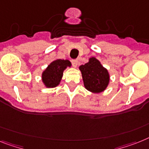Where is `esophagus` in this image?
<instances>
[{
	"mask_svg": "<svg viewBox=\"0 0 149 149\" xmlns=\"http://www.w3.org/2000/svg\"><path fill=\"white\" fill-rule=\"evenodd\" d=\"M72 65H73V66L74 68L77 67V65H78V60H77V59L72 60Z\"/></svg>",
	"mask_w": 149,
	"mask_h": 149,
	"instance_id": "esophagus-1",
	"label": "esophagus"
}]
</instances>
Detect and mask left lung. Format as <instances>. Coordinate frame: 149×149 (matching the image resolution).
<instances>
[{"mask_svg": "<svg viewBox=\"0 0 149 149\" xmlns=\"http://www.w3.org/2000/svg\"><path fill=\"white\" fill-rule=\"evenodd\" d=\"M84 85L94 94L104 92L110 84V76L108 70L102 65L95 57H91L88 62L79 66Z\"/></svg>", "mask_w": 149, "mask_h": 149, "instance_id": "obj_1", "label": "left lung"}]
</instances>
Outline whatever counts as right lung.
<instances>
[{
  "mask_svg": "<svg viewBox=\"0 0 149 149\" xmlns=\"http://www.w3.org/2000/svg\"><path fill=\"white\" fill-rule=\"evenodd\" d=\"M72 67L69 60L55 59L47 66L42 73V81L45 88H53L59 85L64 71Z\"/></svg>",
  "mask_w": 149,
  "mask_h": 149,
  "instance_id": "obj_1",
  "label": "right lung"
}]
</instances>
